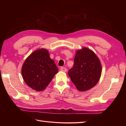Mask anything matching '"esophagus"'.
<instances>
[{"instance_id": "34e87169", "label": "esophagus", "mask_w": 126, "mask_h": 126, "mask_svg": "<svg viewBox=\"0 0 126 126\" xmlns=\"http://www.w3.org/2000/svg\"><path fill=\"white\" fill-rule=\"evenodd\" d=\"M60 70L63 72H66L67 71V69H66V68L64 67H62L60 68Z\"/></svg>"}]
</instances>
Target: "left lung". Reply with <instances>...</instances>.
<instances>
[{
	"label": "left lung",
	"mask_w": 126,
	"mask_h": 126,
	"mask_svg": "<svg viewBox=\"0 0 126 126\" xmlns=\"http://www.w3.org/2000/svg\"><path fill=\"white\" fill-rule=\"evenodd\" d=\"M100 61L91 49L83 47L76 51L74 64L68 72L76 88L86 91L96 85L101 75Z\"/></svg>",
	"instance_id": "1"
}]
</instances>
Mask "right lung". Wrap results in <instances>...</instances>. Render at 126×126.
<instances>
[{
	"instance_id": "add662e5",
	"label": "right lung",
	"mask_w": 126,
	"mask_h": 126,
	"mask_svg": "<svg viewBox=\"0 0 126 126\" xmlns=\"http://www.w3.org/2000/svg\"><path fill=\"white\" fill-rule=\"evenodd\" d=\"M58 72L54 60L46 49L40 48L32 52L22 64L21 75L29 87L37 91L45 90Z\"/></svg>"
}]
</instances>
